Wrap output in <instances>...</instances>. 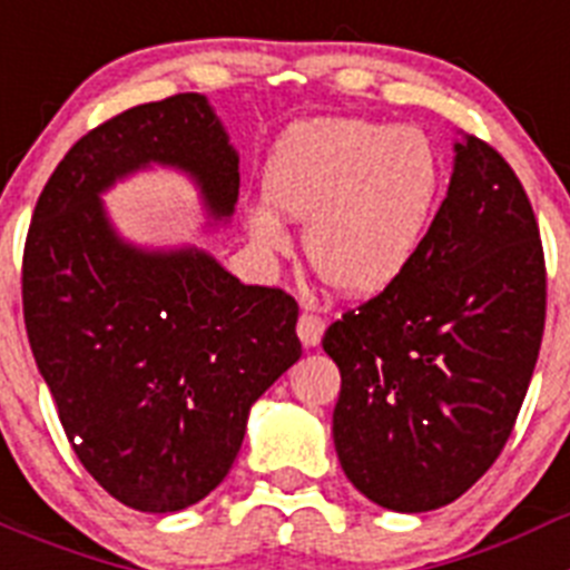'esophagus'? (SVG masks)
I'll return each instance as SVG.
<instances>
[{
	"mask_svg": "<svg viewBox=\"0 0 570 570\" xmlns=\"http://www.w3.org/2000/svg\"><path fill=\"white\" fill-rule=\"evenodd\" d=\"M296 334H299L302 345H305V347H316V345H320L322 334H325V320H322V316L308 314V311H305V314L299 316V322H296Z\"/></svg>",
	"mask_w": 570,
	"mask_h": 570,
	"instance_id": "esophagus-1",
	"label": "esophagus"
}]
</instances>
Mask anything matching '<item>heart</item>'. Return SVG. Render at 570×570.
Here are the masks:
<instances>
[{"label":"heart","mask_w":570,"mask_h":570,"mask_svg":"<svg viewBox=\"0 0 570 570\" xmlns=\"http://www.w3.org/2000/svg\"><path fill=\"white\" fill-rule=\"evenodd\" d=\"M442 190L434 142L416 128L360 116L311 119L285 130L265 165L271 203L248 208L262 250H288L283 214L305 225L311 268L347 296H374L420 254Z\"/></svg>","instance_id":"b5f03b06"}]
</instances>
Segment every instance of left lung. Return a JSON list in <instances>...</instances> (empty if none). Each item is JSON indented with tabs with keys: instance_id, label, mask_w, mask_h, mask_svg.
<instances>
[{
	"instance_id": "left-lung-1",
	"label": "left lung",
	"mask_w": 570,
	"mask_h": 570,
	"mask_svg": "<svg viewBox=\"0 0 570 570\" xmlns=\"http://www.w3.org/2000/svg\"><path fill=\"white\" fill-rule=\"evenodd\" d=\"M454 154L420 254L322 340L342 374V471L400 513L460 500L493 465L546 328V256L522 183L476 136Z\"/></svg>"
}]
</instances>
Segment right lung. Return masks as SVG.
Wrapping results in <instances>:
<instances>
[{
    "instance_id": "obj_1",
    "label": "right lung",
    "mask_w": 570,
    "mask_h": 570,
    "mask_svg": "<svg viewBox=\"0 0 570 570\" xmlns=\"http://www.w3.org/2000/svg\"><path fill=\"white\" fill-rule=\"evenodd\" d=\"M150 165L188 174L214 223L239 154L203 94L85 134L39 196L22 259L30 351L85 471L122 505L183 511L234 465L250 405L302 356L294 296L242 285L199 248L116 234L99 196Z\"/></svg>"
}]
</instances>
